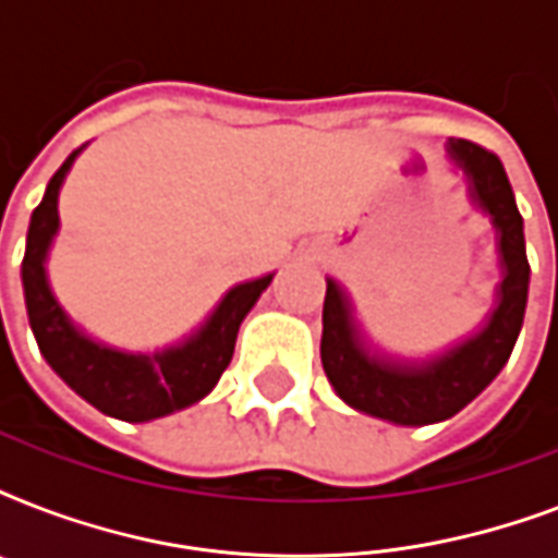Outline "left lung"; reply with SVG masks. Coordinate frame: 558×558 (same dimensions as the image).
<instances>
[{
    "label": "left lung",
    "mask_w": 558,
    "mask_h": 558,
    "mask_svg": "<svg viewBox=\"0 0 558 558\" xmlns=\"http://www.w3.org/2000/svg\"><path fill=\"white\" fill-rule=\"evenodd\" d=\"M449 156L463 170L472 202L489 214L498 231L504 278L484 327L428 362H397L367 348L344 289L327 278L324 373L350 408L397 425L440 423L466 408L507 365L527 310L530 263L524 252V219L501 159L466 138H449Z\"/></svg>",
    "instance_id": "left-lung-1"
}]
</instances>
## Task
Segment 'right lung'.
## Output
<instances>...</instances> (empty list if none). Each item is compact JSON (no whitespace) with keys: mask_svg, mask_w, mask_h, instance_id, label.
<instances>
[{"mask_svg":"<svg viewBox=\"0 0 558 558\" xmlns=\"http://www.w3.org/2000/svg\"><path fill=\"white\" fill-rule=\"evenodd\" d=\"M83 147H77L60 165V170L48 182L46 196L31 214L25 257H22V289H25L28 324L39 344V353L74 393H81L89 405L116 420L147 423V420H159L208 397L234 356L240 324L275 275H263V278L245 280L228 289L217 310L208 315V322L173 348L156 350V353H124V350L107 348L89 339L86 332L74 327L72 318L63 313V306L57 304L46 275L48 248L60 228L57 196H60L65 173Z\"/></svg>","mask_w":558,"mask_h":558,"instance_id":"add662e5","label":"right lung"}]
</instances>
